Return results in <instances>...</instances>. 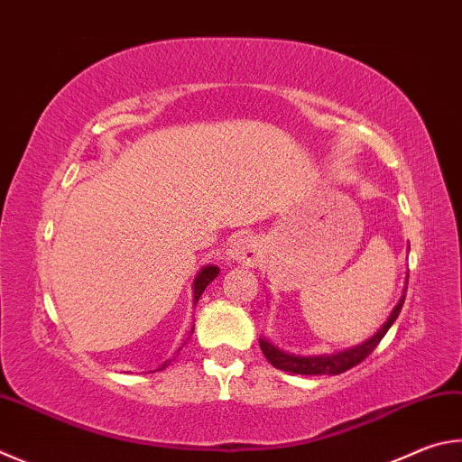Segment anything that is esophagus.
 <instances>
[{
    "label": "esophagus",
    "mask_w": 462,
    "mask_h": 462,
    "mask_svg": "<svg viewBox=\"0 0 462 462\" xmlns=\"http://www.w3.org/2000/svg\"><path fill=\"white\" fill-rule=\"evenodd\" d=\"M228 254L232 260H238L245 266H254L263 258V246L253 234H238L230 240Z\"/></svg>",
    "instance_id": "1"
}]
</instances>
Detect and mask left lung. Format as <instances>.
<instances>
[{"label": "left lung", "mask_w": 462, "mask_h": 462, "mask_svg": "<svg viewBox=\"0 0 462 462\" xmlns=\"http://www.w3.org/2000/svg\"><path fill=\"white\" fill-rule=\"evenodd\" d=\"M406 289H408V274H406L404 291H402V297L396 303V307L392 309L388 321H385L370 339L359 343V346L335 351V354H325V356H295V354H287V351L274 347L266 337H260L258 339L260 349H263V354L268 362H271L276 370H282V372H291V374H299V375H337V374L347 372L354 365H357L359 362H364V359L375 349L377 343L383 339V335L388 333V329L393 325V321H396L400 311H402V305H404Z\"/></svg>", "instance_id": "left-lung-1"}]
</instances>
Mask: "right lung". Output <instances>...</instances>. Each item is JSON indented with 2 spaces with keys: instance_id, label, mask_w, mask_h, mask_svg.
Instances as JSON below:
<instances>
[{
  "instance_id": "right-lung-1",
  "label": "right lung",
  "mask_w": 462,
  "mask_h": 462,
  "mask_svg": "<svg viewBox=\"0 0 462 462\" xmlns=\"http://www.w3.org/2000/svg\"><path fill=\"white\" fill-rule=\"evenodd\" d=\"M217 273H220V268L214 266V264H206V266L199 268V273L196 274V279H194V284H191V291H194V305H198V300H199V297H202V292L206 291L208 284L216 279ZM191 333H194V329H191ZM178 351H181V347ZM167 364H170V362H165L162 367H159V370H165Z\"/></svg>"
}]
</instances>
